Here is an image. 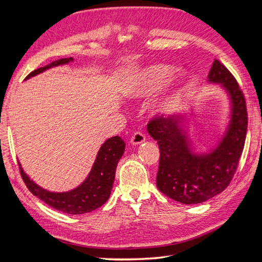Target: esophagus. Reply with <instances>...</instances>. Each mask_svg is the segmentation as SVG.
<instances>
[{
  "instance_id": "esophagus-1",
  "label": "esophagus",
  "mask_w": 262,
  "mask_h": 262,
  "mask_svg": "<svg viewBox=\"0 0 262 262\" xmlns=\"http://www.w3.org/2000/svg\"><path fill=\"white\" fill-rule=\"evenodd\" d=\"M145 140H146V136L140 131H136L131 137V143L135 146L140 145V143H142Z\"/></svg>"
}]
</instances>
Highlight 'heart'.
Instances as JSON below:
<instances>
[{
  "instance_id": "heart-1",
  "label": "heart",
  "mask_w": 262,
  "mask_h": 262,
  "mask_svg": "<svg viewBox=\"0 0 262 262\" xmlns=\"http://www.w3.org/2000/svg\"><path fill=\"white\" fill-rule=\"evenodd\" d=\"M170 73H172L170 68L162 66V64L143 69L130 84L127 93L133 98L148 97V96L156 93L158 89H161L166 83ZM182 80L183 76L180 73L175 74L173 78L169 79L167 83L168 88L165 90L161 98L157 99L156 103H155L154 111L156 113H165V112H167L172 107L175 103L176 96H178V89Z\"/></svg>"
}]
</instances>
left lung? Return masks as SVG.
<instances>
[{
    "mask_svg": "<svg viewBox=\"0 0 262 262\" xmlns=\"http://www.w3.org/2000/svg\"><path fill=\"white\" fill-rule=\"evenodd\" d=\"M208 78L210 82L223 83L232 100L231 123L215 150L202 156L192 155L181 127L183 117L155 115L147 125L161 150L157 188L185 205L200 204L227 188L237 169L247 137V103L236 79L218 60L212 62Z\"/></svg>",
    "mask_w": 262,
    "mask_h": 262,
    "instance_id": "8db88e82",
    "label": "left lung"
}]
</instances>
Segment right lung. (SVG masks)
<instances>
[{
  "mask_svg": "<svg viewBox=\"0 0 262 262\" xmlns=\"http://www.w3.org/2000/svg\"><path fill=\"white\" fill-rule=\"evenodd\" d=\"M72 60V57H69L52 62L50 66L39 68L30 72L27 76V79L36 76L37 73L45 71L46 69L60 66V64H66ZM124 149L125 143L121 137L115 136L113 138H110L100 147L94 166L90 170L86 181L81 185H79L78 188L69 192H62V193H55V192H50L40 188L26 175L20 164L19 169L21 178H23L27 188L37 198H39L41 201H44L45 204L56 210L70 213V215H81V213L97 209L110 198L112 186L114 183L115 169L117 163H119L120 158L124 152Z\"/></svg>",
  "mask_w": 262,
  "mask_h": 262,
  "instance_id": "add662e5",
  "label": "right lung"
}]
</instances>
